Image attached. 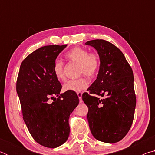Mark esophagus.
<instances>
[{"mask_svg":"<svg viewBox=\"0 0 155 155\" xmlns=\"http://www.w3.org/2000/svg\"><path fill=\"white\" fill-rule=\"evenodd\" d=\"M82 92H77V95L78 96V98H79V101L80 103H82L83 101H82Z\"/></svg>","mask_w":155,"mask_h":155,"instance_id":"34e87169","label":"esophagus"}]
</instances>
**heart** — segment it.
<instances>
[{"label": "heart", "instance_id": "obj_1", "mask_svg": "<svg viewBox=\"0 0 155 155\" xmlns=\"http://www.w3.org/2000/svg\"><path fill=\"white\" fill-rule=\"evenodd\" d=\"M65 57L70 61L79 64V73L85 74L88 77H94L98 72L100 57L96 52L89 53L88 50L82 47H74L68 52ZM53 72L57 80L65 79L64 64L61 60L57 59L54 62ZM88 86V81L85 77H81L78 79L69 80L63 85V90L65 91H81Z\"/></svg>", "mask_w": 155, "mask_h": 155}]
</instances>
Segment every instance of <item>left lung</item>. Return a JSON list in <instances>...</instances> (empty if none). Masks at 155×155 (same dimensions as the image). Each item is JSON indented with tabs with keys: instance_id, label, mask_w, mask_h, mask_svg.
<instances>
[{
	"instance_id": "1",
	"label": "left lung",
	"mask_w": 155,
	"mask_h": 155,
	"mask_svg": "<svg viewBox=\"0 0 155 155\" xmlns=\"http://www.w3.org/2000/svg\"><path fill=\"white\" fill-rule=\"evenodd\" d=\"M95 48L100 68L95 81L82 99L88 107L91 132L96 140L114 143L130 130L136 105L132 68L120 50L109 41L94 40L85 43ZM106 96L100 99L97 95Z\"/></svg>"
}]
</instances>
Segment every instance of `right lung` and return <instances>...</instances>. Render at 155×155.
<instances>
[{
	"label": "right lung",
	"instance_id": "obj_1",
	"mask_svg": "<svg viewBox=\"0 0 155 155\" xmlns=\"http://www.w3.org/2000/svg\"><path fill=\"white\" fill-rule=\"evenodd\" d=\"M66 46L37 49L23 60L17 78L24 121L36 142L47 148H57L67 141L70 115L79 103L75 91L60 94L61 85L53 72L54 62ZM50 99L54 100L52 104Z\"/></svg>",
	"mask_w": 155,
	"mask_h": 155
}]
</instances>
